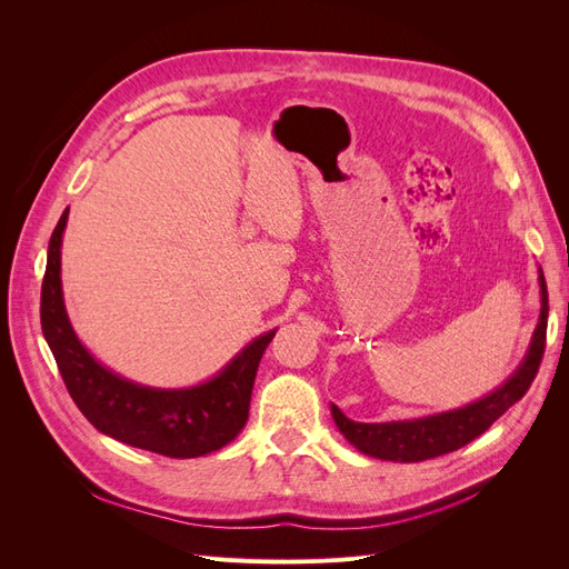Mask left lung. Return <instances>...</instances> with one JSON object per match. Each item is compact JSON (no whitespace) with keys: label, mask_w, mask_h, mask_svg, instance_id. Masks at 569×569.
Here are the masks:
<instances>
[{"label":"left lung","mask_w":569,"mask_h":569,"mask_svg":"<svg viewBox=\"0 0 569 569\" xmlns=\"http://www.w3.org/2000/svg\"><path fill=\"white\" fill-rule=\"evenodd\" d=\"M539 287H541V313L537 330L531 335L527 356L522 358L520 368L515 370L508 380L493 389L491 393L481 396L456 410L437 412L418 420H399V422H356L343 416L332 403V418L339 432L360 453L393 460V462H420L427 458H437L443 453L458 451L460 446L470 443L503 416V412L518 403L527 389L531 387L533 377L539 372L543 349H546V325H548V289L543 280V270L539 268Z\"/></svg>","instance_id":"8db88e82"}]
</instances>
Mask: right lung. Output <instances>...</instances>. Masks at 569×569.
<instances>
[{"label": "right lung", "instance_id": "1", "mask_svg": "<svg viewBox=\"0 0 569 569\" xmlns=\"http://www.w3.org/2000/svg\"><path fill=\"white\" fill-rule=\"evenodd\" d=\"M68 209L49 239L42 280V335L68 393L101 435L168 458H199L230 443L249 418L258 363L272 341L270 330L249 341L211 380L184 389H157L126 380L82 347L66 313L61 242Z\"/></svg>", "mask_w": 569, "mask_h": 569}]
</instances>
